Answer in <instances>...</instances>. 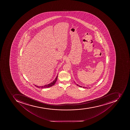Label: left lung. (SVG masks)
I'll return each instance as SVG.
<instances>
[{
  "label": "left lung",
  "mask_w": 130,
  "mask_h": 130,
  "mask_svg": "<svg viewBox=\"0 0 130 130\" xmlns=\"http://www.w3.org/2000/svg\"><path fill=\"white\" fill-rule=\"evenodd\" d=\"M76 85H77V86H78V87H82V86H80V85H78V84H76ZM83 87V88H86V87Z\"/></svg>",
  "instance_id": "8db88e82"
}]
</instances>
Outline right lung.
<instances>
[{"label":"right lung","instance_id":"obj_1","mask_svg":"<svg viewBox=\"0 0 130 130\" xmlns=\"http://www.w3.org/2000/svg\"><path fill=\"white\" fill-rule=\"evenodd\" d=\"M57 78L58 75L57 76H56V78H55V80H54L53 82L50 83V84H48V85H45L42 86H37V85H35V86L39 88H46L51 87L52 86L54 85V84H55L56 82V80H57Z\"/></svg>","mask_w":130,"mask_h":130}]
</instances>
